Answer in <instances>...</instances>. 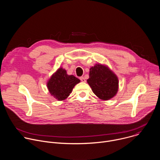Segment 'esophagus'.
<instances>
[{"label": "esophagus", "instance_id": "1", "mask_svg": "<svg viewBox=\"0 0 160 160\" xmlns=\"http://www.w3.org/2000/svg\"><path fill=\"white\" fill-rule=\"evenodd\" d=\"M80 80H81L82 82H86V80L85 79V78H84L83 77H80Z\"/></svg>", "mask_w": 160, "mask_h": 160}]
</instances>
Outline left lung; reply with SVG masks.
Wrapping results in <instances>:
<instances>
[{
	"label": "left lung",
	"instance_id": "left-lung-1",
	"mask_svg": "<svg viewBox=\"0 0 160 160\" xmlns=\"http://www.w3.org/2000/svg\"><path fill=\"white\" fill-rule=\"evenodd\" d=\"M87 81L92 92L101 100H109L118 92V78L106 65L99 63L91 67Z\"/></svg>",
	"mask_w": 160,
	"mask_h": 160
}]
</instances>
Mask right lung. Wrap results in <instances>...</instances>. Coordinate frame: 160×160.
<instances>
[{
	"instance_id": "obj_1",
	"label": "right lung",
	"mask_w": 160,
	"mask_h": 160,
	"mask_svg": "<svg viewBox=\"0 0 160 160\" xmlns=\"http://www.w3.org/2000/svg\"><path fill=\"white\" fill-rule=\"evenodd\" d=\"M80 80L73 75H69L60 67L52 74L47 83L50 94L58 101H64L72 93L74 87Z\"/></svg>"
}]
</instances>
